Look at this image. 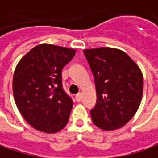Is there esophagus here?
Returning <instances> with one entry per match:
<instances>
[{
	"label": "esophagus",
	"instance_id": "esophagus-1",
	"mask_svg": "<svg viewBox=\"0 0 158 158\" xmlns=\"http://www.w3.org/2000/svg\"><path fill=\"white\" fill-rule=\"evenodd\" d=\"M76 101L77 102H81V98H82V95H81V94L80 93V94H77V95H76Z\"/></svg>",
	"mask_w": 158,
	"mask_h": 158
}]
</instances>
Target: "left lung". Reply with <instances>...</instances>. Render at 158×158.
I'll list each match as a JSON object with an SVG mask.
<instances>
[{
	"label": "left lung",
	"instance_id": "1",
	"mask_svg": "<svg viewBox=\"0 0 158 158\" xmlns=\"http://www.w3.org/2000/svg\"><path fill=\"white\" fill-rule=\"evenodd\" d=\"M94 77L97 102L91 111L98 128L114 131L126 125L137 112L143 92L138 64L123 51L110 47L83 51Z\"/></svg>",
	"mask_w": 158,
	"mask_h": 158
}]
</instances>
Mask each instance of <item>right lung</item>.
Returning <instances> with one entry per match:
<instances>
[{
  "label": "right lung",
  "instance_id": "add662e5",
  "mask_svg": "<svg viewBox=\"0 0 158 158\" xmlns=\"http://www.w3.org/2000/svg\"><path fill=\"white\" fill-rule=\"evenodd\" d=\"M76 53L75 49L42 43L18 62L13 78L15 105L34 129L55 133L66 125L72 99L62 85V69Z\"/></svg>",
  "mask_w": 158,
  "mask_h": 158
}]
</instances>
